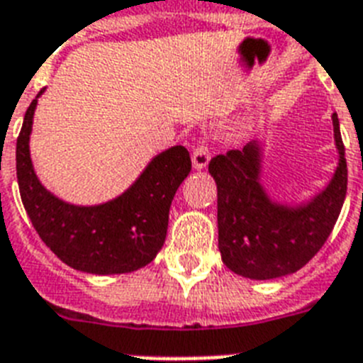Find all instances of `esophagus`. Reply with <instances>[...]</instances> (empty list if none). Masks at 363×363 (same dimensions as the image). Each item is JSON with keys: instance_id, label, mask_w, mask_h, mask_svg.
I'll return each mask as SVG.
<instances>
[{"instance_id": "1", "label": "esophagus", "mask_w": 363, "mask_h": 363, "mask_svg": "<svg viewBox=\"0 0 363 363\" xmlns=\"http://www.w3.org/2000/svg\"><path fill=\"white\" fill-rule=\"evenodd\" d=\"M208 162H211V152H208L205 141H199L194 149V155H191V166H194V169H205Z\"/></svg>"}]
</instances>
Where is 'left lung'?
I'll use <instances>...</instances> for the list:
<instances>
[{"label": "left lung", "mask_w": 363, "mask_h": 363, "mask_svg": "<svg viewBox=\"0 0 363 363\" xmlns=\"http://www.w3.org/2000/svg\"><path fill=\"white\" fill-rule=\"evenodd\" d=\"M340 162L328 186L304 205H281L261 184V141L214 156L208 173L218 186V248L223 264L250 279L293 274L315 257L334 229L345 194L347 160L340 119L332 113Z\"/></svg>", "instance_id": "1"}]
</instances>
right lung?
<instances>
[{"mask_svg":"<svg viewBox=\"0 0 363 363\" xmlns=\"http://www.w3.org/2000/svg\"><path fill=\"white\" fill-rule=\"evenodd\" d=\"M44 93L37 95V99ZM37 99L16 141V177L23 208L43 242L69 267L89 274H126L145 267L166 240L169 207L191 169L190 152L175 145L156 155L125 194L93 207L61 201L40 184L29 155Z\"/></svg>","mask_w":363,"mask_h":363,"instance_id":"right-lung-1","label":"right lung"}]
</instances>
